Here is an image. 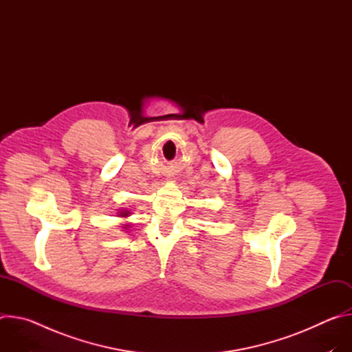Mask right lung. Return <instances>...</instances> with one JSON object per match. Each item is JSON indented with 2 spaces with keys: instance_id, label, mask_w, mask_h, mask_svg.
Listing matches in <instances>:
<instances>
[{
  "instance_id": "1",
  "label": "right lung",
  "mask_w": 352,
  "mask_h": 352,
  "mask_svg": "<svg viewBox=\"0 0 352 352\" xmlns=\"http://www.w3.org/2000/svg\"><path fill=\"white\" fill-rule=\"evenodd\" d=\"M120 214H121V216H128V214H129V212H126V210H125V212H121Z\"/></svg>"
}]
</instances>
